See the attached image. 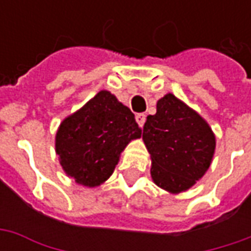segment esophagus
Wrapping results in <instances>:
<instances>
[{"label":"esophagus","instance_id":"esophagus-1","mask_svg":"<svg viewBox=\"0 0 251 251\" xmlns=\"http://www.w3.org/2000/svg\"><path fill=\"white\" fill-rule=\"evenodd\" d=\"M145 120H147V115L144 114V113H138V114L136 115L137 124L141 126V127L144 126V124H145Z\"/></svg>","mask_w":251,"mask_h":251}]
</instances>
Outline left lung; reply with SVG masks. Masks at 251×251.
Wrapping results in <instances>:
<instances>
[{
    "label": "left lung",
    "instance_id": "1",
    "mask_svg": "<svg viewBox=\"0 0 251 251\" xmlns=\"http://www.w3.org/2000/svg\"><path fill=\"white\" fill-rule=\"evenodd\" d=\"M142 140L152 157L153 181L169 192H181L208 169L215 151V137L201 117L167 94L149 115Z\"/></svg>",
    "mask_w": 251,
    "mask_h": 251
}]
</instances>
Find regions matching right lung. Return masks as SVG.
<instances>
[{
	"instance_id": "obj_1",
	"label": "right lung",
	"mask_w": 251,
	"mask_h": 251,
	"mask_svg": "<svg viewBox=\"0 0 251 251\" xmlns=\"http://www.w3.org/2000/svg\"><path fill=\"white\" fill-rule=\"evenodd\" d=\"M141 131L129 107L109 91H99L63 121L56 133V153L68 176L95 187L111 176L121 152Z\"/></svg>"
}]
</instances>
